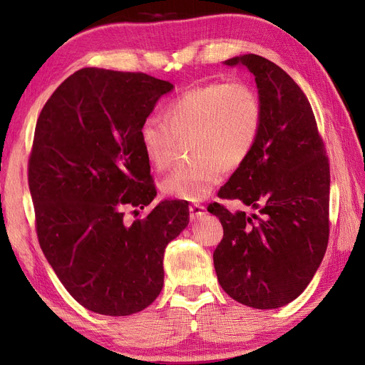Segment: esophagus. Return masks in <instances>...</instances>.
Here are the masks:
<instances>
[{
    "label": "esophagus",
    "instance_id": "34e87169",
    "mask_svg": "<svg viewBox=\"0 0 365 365\" xmlns=\"http://www.w3.org/2000/svg\"><path fill=\"white\" fill-rule=\"evenodd\" d=\"M202 215H205V207L204 205H200V204L190 205V220L191 221L199 220Z\"/></svg>",
    "mask_w": 365,
    "mask_h": 365
}]
</instances>
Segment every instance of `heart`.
Here are the masks:
<instances>
[{"instance_id": "1", "label": "heart", "mask_w": 365, "mask_h": 365, "mask_svg": "<svg viewBox=\"0 0 365 365\" xmlns=\"http://www.w3.org/2000/svg\"><path fill=\"white\" fill-rule=\"evenodd\" d=\"M263 127L259 91L243 80L197 84L174 97L165 118L149 114L138 130L147 160L157 169L170 165L178 139L190 138L195 158L177 166L161 183L166 196L199 202L251 157Z\"/></svg>"}]
</instances>
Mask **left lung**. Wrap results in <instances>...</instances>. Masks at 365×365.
Wrapping results in <instances>:
<instances>
[{
  "label": "left lung",
  "mask_w": 365,
  "mask_h": 365,
  "mask_svg": "<svg viewBox=\"0 0 365 365\" xmlns=\"http://www.w3.org/2000/svg\"><path fill=\"white\" fill-rule=\"evenodd\" d=\"M254 73L263 127L251 157L218 191L257 210L215 202L224 235L215 271L230 298L254 309L289 304L312 281L329 240V160L307 97L281 67L257 54L226 61Z\"/></svg>",
  "instance_id": "1"
}]
</instances>
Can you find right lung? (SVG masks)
I'll use <instances>...</instances> for the list:
<instances>
[{"instance_id":"1","label":"right lung","mask_w":365,"mask_h":365,"mask_svg":"<svg viewBox=\"0 0 365 365\" xmlns=\"http://www.w3.org/2000/svg\"><path fill=\"white\" fill-rule=\"evenodd\" d=\"M169 81L86 67L46 100L34 131L28 183L36 232L66 290L92 312L123 317L158 297L168 243L188 226V205L163 200L130 222L127 208L157 196L138 130Z\"/></svg>"}]
</instances>
